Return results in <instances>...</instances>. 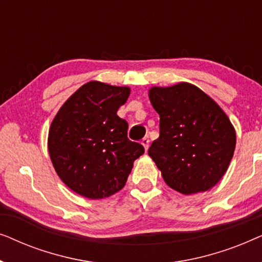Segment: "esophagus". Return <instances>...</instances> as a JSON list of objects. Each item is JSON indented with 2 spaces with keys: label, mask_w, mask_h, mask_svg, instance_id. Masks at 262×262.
Masks as SVG:
<instances>
[{
  "label": "esophagus",
  "mask_w": 262,
  "mask_h": 262,
  "mask_svg": "<svg viewBox=\"0 0 262 262\" xmlns=\"http://www.w3.org/2000/svg\"><path fill=\"white\" fill-rule=\"evenodd\" d=\"M149 143H150V141H149V138H143L142 139V145L144 146V149H145V151L146 150L149 149Z\"/></svg>",
  "instance_id": "obj_1"
}]
</instances>
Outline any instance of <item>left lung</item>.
I'll return each mask as SVG.
<instances>
[{"label": "left lung", "mask_w": 262, "mask_h": 262, "mask_svg": "<svg viewBox=\"0 0 262 262\" xmlns=\"http://www.w3.org/2000/svg\"><path fill=\"white\" fill-rule=\"evenodd\" d=\"M150 102L160 114V137L149 156L170 188L189 195L209 191L234 156L236 132L218 103L187 82L151 87Z\"/></svg>", "instance_id": "obj_1"}]
</instances>
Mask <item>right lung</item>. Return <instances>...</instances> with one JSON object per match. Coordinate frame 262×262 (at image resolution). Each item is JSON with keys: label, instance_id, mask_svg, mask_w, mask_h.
<instances>
[{"label": "right lung", "instance_id": "obj_1", "mask_svg": "<svg viewBox=\"0 0 262 262\" xmlns=\"http://www.w3.org/2000/svg\"><path fill=\"white\" fill-rule=\"evenodd\" d=\"M128 87L91 81L63 103L49 130L51 162L64 184L88 199H103L126 184L136 159L144 154L127 138L126 120L117 116Z\"/></svg>", "mask_w": 262, "mask_h": 262}]
</instances>
